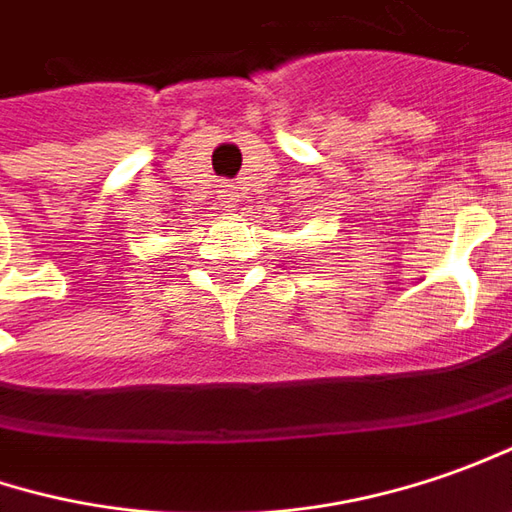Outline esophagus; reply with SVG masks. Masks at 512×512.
Returning <instances> with one entry per match:
<instances>
[{
    "label": "esophagus",
    "mask_w": 512,
    "mask_h": 512,
    "mask_svg": "<svg viewBox=\"0 0 512 512\" xmlns=\"http://www.w3.org/2000/svg\"><path fill=\"white\" fill-rule=\"evenodd\" d=\"M218 198H221V203H223V206H226V209L238 206V195H235L232 189H221V195H218Z\"/></svg>",
    "instance_id": "34e87169"
}]
</instances>
